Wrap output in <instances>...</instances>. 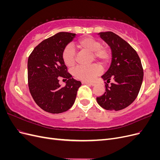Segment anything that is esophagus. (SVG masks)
Wrapping results in <instances>:
<instances>
[{"instance_id":"esophagus-1","label":"esophagus","mask_w":160,"mask_h":160,"mask_svg":"<svg viewBox=\"0 0 160 160\" xmlns=\"http://www.w3.org/2000/svg\"><path fill=\"white\" fill-rule=\"evenodd\" d=\"M82 83H83V84H88V85H92V86L95 85V83H94V82H89V81H82Z\"/></svg>"}]
</instances>
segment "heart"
Returning a JSON list of instances; mask_svg holds the SVG:
<instances>
[{
	"label": "heart",
	"instance_id": "b5f03b06",
	"mask_svg": "<svg viewBox=\"0 0 160 160\" xmlns=\"http://www.w3.org/2000/svg\"><path fill=\"white\" fill-rule=\"evenodd\" d=\"M77 47L81 50L91 52L93 58L98 61L101 64L106 65L110 61L111 54L108 47L101 45L99 41L91 37H82L77 41ZM62 59L67 67H72L75 64V53L71 47L67 46L62 52ZM102 72V69L98 64H93L89 66H79L73 70V75L76 78L91 81L96 76Z\"/></svg>",
	"mask_w": 160,
	"mask_h": 160
}]
</instances>
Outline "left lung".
Wrapping results in <instances>:
<instances>
[{
	"label": "left lung",
	"mask_w": 160,
	"mask_h": 160,
	"mask_svg": "<svg viewBox=\"0 0 160 160\" xmlns=\"http://www.w3.org/2000/svg\"><path fill=\"white\" fill-rule=\"evenodd\" d=\"M100 37L111 49L112 60L109 69L101 76L106 83L105 92L97 98L98 104L107 110H122L136 99L142 84L143 70L137 52L122 38L108 31L99 32Z\"/></svg>",
	"instance_id": "obj_1"
}]
</instances>
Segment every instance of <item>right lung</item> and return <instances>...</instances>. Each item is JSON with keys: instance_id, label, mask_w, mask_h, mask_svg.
Returning a JSON list of instances; mask_svg holds the SVG:
<instances>
[{"instance_id": "obj_1", "label": "right lung", "mask_w": 160, "mask_h": 160, "mask_svg": "<svg viewBox=\"0 0 160 160\" xmlns=\"http://www.w3.org/2000/svg\"><path fill=\"white\" fill-rule=\"evenodd\" d=\"M76 34L60 32L42 41L28 59V84L35 103L51 113H61L73 105L81 81L72 78L62 59L64 48ZM61 76L67 78L66 85L58 83Z\"/></svg>"}]
</instances>
